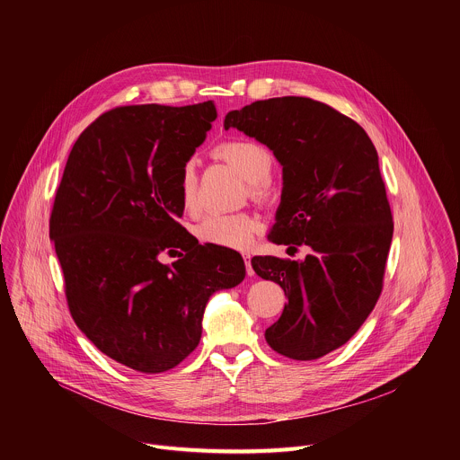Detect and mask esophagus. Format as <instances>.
<instances>
[{"mask_svg":"<svg viewBox=\"0 0 460 460\" xmlns=\"http://www.w3.org/2000/svg\"><path fill=\"white\" fill-rule=\"evenodd\" d=\"M251 254L249 252H243V261H245V270H247V275L251 277V275H254V271H252V264H251Z\"/></svg>","mask_w":460,"mask_h":460,"instance_id":"esophagus-1","label":"esophagus"}]
</instances>
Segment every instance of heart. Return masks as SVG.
Masks as SVG:
<instances>
[{"mask_svg": "<svg viewBox=\"0 0 460 460\" xmlns=\"http://www.w3.org/2000/svg\"><path fill=\"white\" fill-rule=\"evenodd\" d=\"M217 155L224 158L231 167H234L247 181H251V190L256 199L268 196V180L273 172V155L252 140H227L217 147ZM178 192L181 208L187 213H196L199 209V187H196V167L194 162H185L180 169ZM258 229L256 220L245 213L229 215H209L194 233L202 243L227 247V249H245L252 243L254 233Z\"/></svg>", "mask_w": 460, "mask_h": 460, "instance_id": "b5f03b06", "label": "heart"}]
</instances>
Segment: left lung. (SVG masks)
Instances as JSON below:
<instances>
[{
    "mask_svg": "<svg viewBox=\"0 0 460 460\" xmlns=\"http://www.w3.org/2000/svg\"><path fill=\"white\" fill-rule=\"evenodd\" d=\"M224 127L273 151L284 187L268 238L309 251L304 260H251L288 296L266 341L293 360L320 358L358 332L382 291L393 218L376 149L357 121L300 96L231 111Z\"/></svg>",
    "mask_w": 460,
    "mask_h": 460,
    "instance_id": "left-lung-1",
    "label": "left lung"
}]
</instances>
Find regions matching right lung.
Masks as SVG:
<instances>
[{
	"label": "right lung",
	"mask_w": 460,
	"mask_h": 460,
	"mask_svg": "<svg viewBox=\"0 0 460 460\" xmlns=\"http://www.w3.org/2000/svg\"><path fill=\"white\" fill-rule=\"evenodd\" d=\"M215 118L213 102L112 109L80 135L56 192L49 234L71 314L102 353L140 373L192 353L209 298L245 279L240 252L208 249L176 222L180 169ZM178 248L186 254L162 265Z\"/></svg>",
	"instance_id": "right-lung-1"
}]
</instances>
